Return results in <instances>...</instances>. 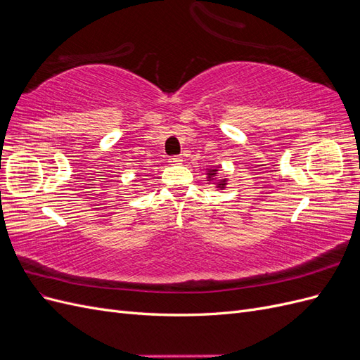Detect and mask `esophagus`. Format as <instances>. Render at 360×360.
<instances>
[{
    "mask_svg": "<svg viewBox=\"0 0 360 360\" xmlns=\"http://www.w3.org/2000/svg\"><path fill=\"white\" fill-rule=\"evenodd\" d=\"M169 162H171V165H181L183 159H181L180 156H171V158H169Z\"/></svg>",
    "mask_w": 360,
    "mask_h": 360,
    "instance_id": "esophagus-1",
    "label": "esophagus"
}]
</instances>
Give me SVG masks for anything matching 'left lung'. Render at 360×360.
Listing matches in <instances>:
<instances>
[{
  "label": "left lung",
  "mask_w": 360,
  "mask_h": 360,
  "mask_svg": "<svg viewBox=\"0 0 360 360\" xmlns=\"http://www.w3.org/2000/svg\"><path fill=\"white\" fill-rule=\"evenodd\" d=\"M217 168H214V169H207V181H214V184H216V188L217 189H225V186H226V179H216V176H217Z\"/></svg>",
  "instance_id": "left-lung-1"
}]
</instances>
